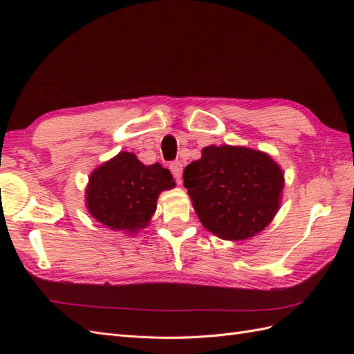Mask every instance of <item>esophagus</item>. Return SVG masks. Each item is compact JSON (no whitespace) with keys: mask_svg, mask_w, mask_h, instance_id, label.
<instances>
[{"mask_svg":"<svg viewBox=\"0 0 354 354\" xmlns=\"http://www.w3.org/2000/svg\"><path fill=\"white\" fill-rule=\"evenodd\" d=\"M169 169H171V173H173L174 178L180 183V181H181V173H183V164H181L180 160H174V162L169 164Z\"/></svg>","mask_w":354,"mask_h":354,"instance_id":"1","label":"esophagus"}]
</instances>
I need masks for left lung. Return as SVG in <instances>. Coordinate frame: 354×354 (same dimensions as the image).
Returning a JSON list of instances; mask_svg holds the SVG:
<instances>
[{
    "instance_id": "8db88e82",
    "label": "left lung",
    "mask_w": 354,
    "mask_h": 354,
    "mask_svg": "<svg viewBox=\"0 0 354 354\" xmlns=\"http://www.w3.org/2000/svg\"><path fill=\"white\" fill-rule=\"evenodd\" d=\"M183 180L202 226L226 241H245L269 226L285 185L269 155L229 145L203 147Z\"/></svg>"
}]
</instances>
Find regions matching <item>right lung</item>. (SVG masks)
I'll list each match as a JSON object with an SVG mask.
<instances>
[{"mask_svg":"<svg viewBox=\"0 0 354 354\" xmlns=\"http://www.w3.org/2000/svg\"><path fill=\"white\" fill-rule=\"evenodd\" d=\"M176 181L160 164L145 165L131 152H120L95 168L85 190L91 216L112 230L134 233L147 226L162 190Z\"/></svg>","mask_w":354,"mask_h":354,"instance_id":"right-lung-1","label":"right lung"}]
</instances>
